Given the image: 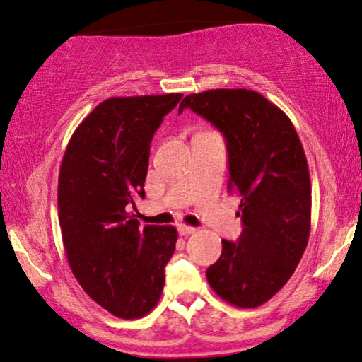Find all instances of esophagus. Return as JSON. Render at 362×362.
Returning <instances> with one entry per match:
<instances>
[{
    "instance_id": "1",
    "label": "esophagus",
    "mask_w": 362,
    "mask_h": 362,
    "mask_svg": "<svg viewBox=\"0 0 362 362\" xmlns=\"http://www.w3.org/2000/svg\"><path fill=\"white\" fill-rule=\"evenodd\" d=\"M197 228H194V226H189V225H178V233L180 235H192L195 233Z\"/></svg>"
}]
</instances>
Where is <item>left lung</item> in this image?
<instances>
[{
	"label": "left lung",
	"instance_id": "left-lung-1",
	"mask_svg": "<svg viewBox=\"0 0 362 362\" xmlns=\"http://www.w3.org/2000/svg\"><path fill=\"white\" fill-rule=\"evenodd\" d=\"M190 107L223 134L228 192L242 197L238 242L221 240V255L206 269L216 295L238 308H257L295 273L311 228L310 168L295 125L252 89H210L185 95Z\"/></svg>",
	"mask_w": 362,
	"mask_h": 362
}]
</instances>
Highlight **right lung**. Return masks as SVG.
Instances as JSON below:
<instances>
[{
  "label": "right lung",
  "mask_w": 362,
  "mask_h": 362,
  "mask_svg": "<svg viewBox=\"0 0 362 362\" xmlns=\"http://www.w3.org/2000/svg\"><path fill=\"white\" fill-rule=\"evenodd\" d=\"M184 94L110 98L95 105L67 144L57 211L67 262L83 290L122 320L160 300L175 226L139 228L132 210L146 197L151 142Z\"/></svg>",
  "instance_id": "obj_1"
}]
</instances>
